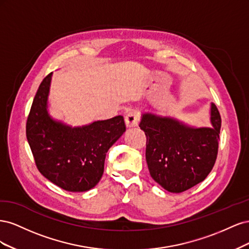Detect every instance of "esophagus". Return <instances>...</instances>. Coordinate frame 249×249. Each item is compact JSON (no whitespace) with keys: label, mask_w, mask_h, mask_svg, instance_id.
<instances>
[{"label":"esophagus","mask_w":249,"mask_h":249,"mask_svg":"<svg viewBox=\"0 0 249 249\" xmlns=\"http://www.w3.org/2000/svg\"><path fill=\"white\" fill-rule=\"evenodd\" d=\"M125 124L127 127H135L138 126L139 124V116L136 112L134 111H130L127 114L125 115Z\"/></svg>","instance_id":"1"}]
</instances>
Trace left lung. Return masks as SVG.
<instances>
[{
	"mask_svg": "<svg viewBox=\"0 0 249 249\" xmlns=\"http://www.w3.org/2000/svg\"><path fill=\"white\" fill-rule=\"evenodd\" d=\"M211 126L196 127L180 120L144 112L140 129L146 136L147 167L165 190L180 193L202 182L212 170L218 153L221 117L214 103Z\"/></svg>",
	"mask_w": 249,
	"mask_h": 249,
	"instance_id": "1",
	"label": "left lung"
}]
</instances>
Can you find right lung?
Returning <instances> with one entry per match:
<instances>
[{
    "label": "right lung",
    "instance_id": "add662e5",
    "mask_svg": "<svg viewBox=\"0 0 249 249\" xmlns=\"http://www.w3.org/2000/svg\"><path fill=\"white\" fill-rule=\"evenodd\" d=\"M53 72L43 79L30 110L26 133L41 175L71 192H84L97 185L109 148L123 136V116L71 126L54 119L48 101Z\"/></svg>",
    "mask_w": 249,
    "mask_h": 249
}]
</instances>
